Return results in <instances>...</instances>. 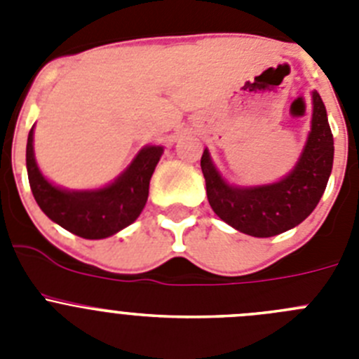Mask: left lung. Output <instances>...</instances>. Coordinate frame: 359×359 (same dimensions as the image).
<instances>
[{
  "mask_svg": "<svg viewBox=\"0 0 359 359\" xmlns=\"http://www.w3.org/2000/svg\"><path fill=\"white\" fill-rule=\"evenodd\" d=\"M334 142L322 98L313 91V122L306 149L287 177L273 185L236 189L221 180L208 151L201 170L212 210L224 223L253 237H273L297 226L315 210L332 170Z\"/></svg>",
  "mask_w": 359,
  "mask_h": 359,
  "instance_id": "left-lung-1",
  "label": "left lung"
}]
</instances>
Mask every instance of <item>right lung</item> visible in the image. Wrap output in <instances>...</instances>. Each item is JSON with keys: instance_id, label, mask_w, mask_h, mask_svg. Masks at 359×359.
<instances>
[{"instance_id": "1", "label": "right lung", "mask_w": 359, "mask_h": 359, "mask_svg": "<svg viewBox=\"0 0 359 359\" xmlns=\"http://www.w3.org/2000/svg\"><path fill=\"white\" fill-rule=\"evenodd\" d=\"M34 128L28 133L27 170L32 194L41 210L68 231L84 239H104L129 226L144 210L149 182L160 161L161 147H145L126 172L109 187L88 192H66L48 183L34 158Z\"/></svg>"}]
</instances>
